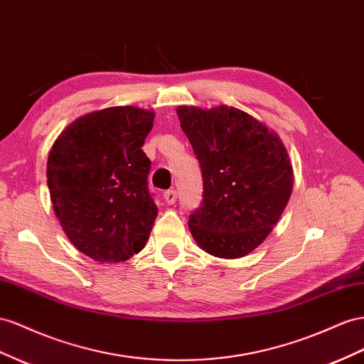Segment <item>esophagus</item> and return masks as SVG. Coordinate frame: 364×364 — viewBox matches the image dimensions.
I'll use <instances>...</instances> for the list:
<instances>
[{
	"mask_svg": "<svg viewBox=\"0 0 364 364\" xmlns=\"http://www.w3.org/2000/svg\"><path fill=\"white\" fill-rule=\"evenodd\" d=\"M164 199L165 202L168 205H173L176 200H178V193H176V190H168L164 193Z\"/></svg>",
	"mask_w": 364,
	"mask_h": 364,
	"instance_id": "esophagus-1",
	"label": "esophagus"
}]
</instances>
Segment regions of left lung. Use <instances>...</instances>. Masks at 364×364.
<instances>
[{"label": "left lung", "mask_w": 364, "mask_h": 364, "mask_svg": "<svg viewBox=\"0 0 364 364\" xmlns=\"http://www.w3.org/2000/svg\"><path fill=\"white\" fill-rule=\"evenodd\" d=\"M176 112L203 179V200L188 222L193 237L214 257H245L268 237L291 198L288 151L267 124L235 107Z\"/></svg>", "instance_id": "8db88e82"}]
</instances>
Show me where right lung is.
Instances as JSON below:
<instances>
[{"label":"right lung","instance_id":"1","mask_svg":"<svg viewBox=\"0 0 364 364\" xmlns=\"http://www.w3.org/2000/svg\"><path fill=\"white\" fill-rule=\"evenodd\" d=\"M154 112L117 105L68 124L47 159L53 211L77 251L100 263L139 252L158 215L142 151Z\"/></svg>","mask_w":364,"mask_h":364}]
</instances>
